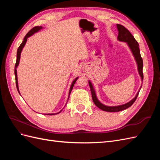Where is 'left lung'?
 Returning <instances> with one entry per match:
<instances>
[{
  "label": "left lung",
  "instance_id": "1",
  "mask_svg": "<svg viewBox=\"0 0 160 160\" xmlns=\"http://www.w3.org/2000/svg\"><path fill=\"white\" fill-rule=\"evenodd\" d=\"M117 28L118 30V40L122 42H125L127 43L128 46L129 47L130 51H132V55L134 57V59L135 60V62L137 63L138 66V71L139 72V75L141 77L142 81L143 80V60L142 58L141 57V55H140V51H139V44L138 42L136 41V40L135 39V38L131 34V32L127 29L126 28H125L122 25H119V24H117ZM89 85L90 87V89L91 92V95H92V99H93V102L95 105L99 108L100 109L105 111H108V112H118V111H123L129 108V107L132 105V104L135 102V101L136 100L138 94L139 93V91L142 88V86L140 87L139 90L138 91V93L135 96V98H133L132 100L129 102L123 104V105H117V106H108L103 104L102 103H101L98 99V97L96 95L95 91L93 88V86L92 85L91 82L89 80Z\"/></svg>",
  "mask_w": 160,
  "mask_h": 160
}]
</instances>
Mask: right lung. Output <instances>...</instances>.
I'll list each match as a JSON object with an SVG mask.
<instances>
[{"label": "right lung", "instance_id": "1", "mask_svg": "<svg viewBox=\"0 0 160 160\" xmlns=\"http://www.w3.org/2000/svg\"><path fill=\"white\" fill-rule=\"evenodd\" d=\"M42 28H42V26H40V27L37 26V27H35L32 28V29L27 34L26 36L25 37V38H24L23 41L22 42L21 45L19 46L18 49V50H17V61H16L15 66H14V75H15L17 89V90H18V93H19V94H20V95H21V93H20V91H19V89H18V78H17V67H18V65H19V62H20L21 52H22V49L24 48V47H25V44H26V42H27V38H28V37H30L31 36H32V35H34V34H35V33H36V32L39 31L40 30L42 29ZM78 78H79V77H76V78H75L73 81H72V83H71V87H70V89H69V96H68V99H67V101H68V100H69V96H70V94H71V91H72V88H73V86H74V85H75V82H76V81H77V79H78ZM66 104H67V103H66ZM62 110V109H61L60 111H59V112H57V113H44V115H56V114H58V113H59L60 112H61Z\"/></svg>", "mask_w": 160, "mask_h": 160}]
</instances>
